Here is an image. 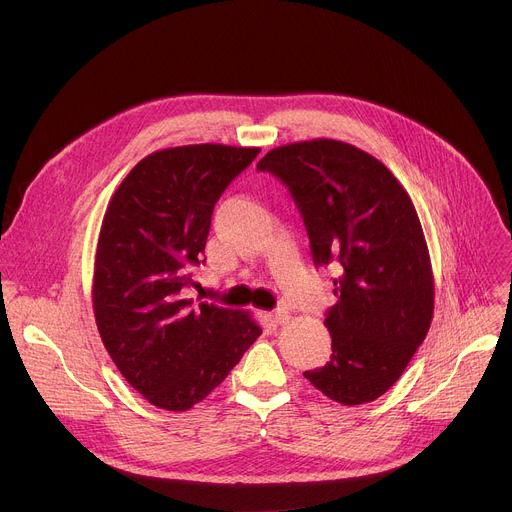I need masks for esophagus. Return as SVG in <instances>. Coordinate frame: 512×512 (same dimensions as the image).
<instances>
[{
  "label": "esophagus",
  "instance_id": "obj_1",
  "mask_svg": "<svg viewBox=\"0 0 512 512\" xmlns=\"http://www.w3.org/2000/svg\"><path fill=\"white\" fill-rule=\"evenodd\" d=\"M269 318H271V322H273V324H285L291 316H289V312H287L285 308H279V310L271 312V314H269Z\"/></svg>",
  "mask_w": 512,
  "mask_h": 512
}]
</instances>
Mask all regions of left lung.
<instances>
[{
  "label": "left lung",
  "instance_id": "left-lung-1",
  "mask_svg": "<svg viewBox=\"0 0 512 512\" xmlns=\"http://www.w3.org/2000/svg\"><path fill=\"white\" fill-rule=\"evenodd\" d=\"M302 212L314 265L336 263L330 362L304 377L342 405L387 393L425 340L433 275L415 206L371 154L336 139L281 145L259 164Z\"/></svg>",
  "mask_w": 512,
  "mask_h": 512
}]
</instances>
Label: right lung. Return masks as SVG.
Returning a JSON list of instances; mask_svg holds the SVG:
<instances>
[{
	"label": "right lung",
	"mask_w": 512,
	"mask_h": 512,
	"mask_svg": "<svg viewBox=\"0 0 512 512\" xmlns=\"http://www.w3.org/2000/svg\"><path fill=\"white\" fill-rule=\"evenodd\" d=\"M257 154L221 143L154 152L107 206L93 279L97 328L125 381L160 409L200 403L261 336L247 312L184 294L206 261L216 200Z\"/></svg>",
	"instance_id": "obj_1"
}]
</instances>
